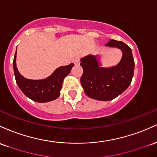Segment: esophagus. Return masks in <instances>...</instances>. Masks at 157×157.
Returning a JSON list of instances; mask_svg holds the SVG:
<instances>
[{
  "label": "esophagus",
  "instance_id": "34e87169",
  "mask_svg": "<svg viewBox=\"0 0 157 157\" xmlns=\"http://www.w3.org/2000/svg\"><path fill=\"white\" fill-rule=\"evenodd\" d=\"M79 62H80V61H79L78 58H75V59H73V63L75 64H78Z\"/></svg>",
  "mask_w": 157,
  "mask_h": 157
}]
</instances>
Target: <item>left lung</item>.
Masks as SVG:
<instances>
[{
	"label": "left lung",
	"instance_id": "1",
	"mask_svg": "<svg viewBox=\"0 0 157 157\" xmlns=\"http://www.w3.org/2000/svg\"><path fill=\"white\" fill-rule=\"evenodd\" d=\"M105 46L117 47L122 51L120 62L112 67H101L97 56L89 55L81 59L83 74L81 84L88 97L99 101L117 98L129 87L134 71L131 49L124 42L110 40Z\"/></svg>",
	"mask_w": 157,
	"mask_h": 157
}]
</instances>
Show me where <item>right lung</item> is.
<instances>
[{"label": "right lung", "instance_id": "right-lung-1", "mask_svg": "<svg viewBox=\"0 0 157 157\" xmlns=\"http://www.w3.org/2000/svg\"><path fill=\"white\" fill-rule=\"evenodd\" d=\"M16 52L13 60V69L16 83L21 90L28 98L37 102H48L55 100L60 96L63 80L71 71L74 64L57 68L52 75L41 80H32L21 75L16 67Z\"/></svg>", "mask_w": 157, "mask_h": 157}]
</instances>
